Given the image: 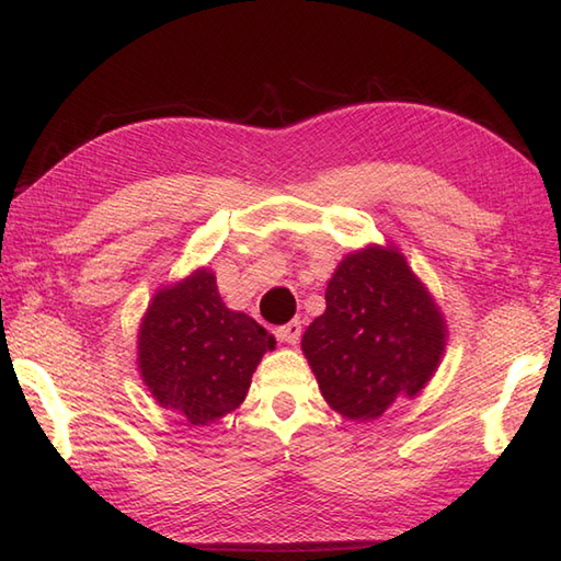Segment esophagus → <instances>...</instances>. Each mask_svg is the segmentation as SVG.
<instances>
[{
	"mask_svg": "<svg viewBox=\"0 0 561 561\" xmlns=\"http://www.w3.org/2000/svg\"><path fill=\"white\" fill-rule=\"evenodd\" d=\"M277 337L282 342L291 344V347H294V344H299V340H301V320H291V323L277 328Z\"/></svg>",
	"mask_w": 561,
	"mask_h": 561,
	"instance_id": "1",
	"label": "esophagus"
}]
</instances>
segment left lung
<instances>
[{
	"instance_id": "1",
	"label": "left lung",
	"mask_w": 561,
	"mask_h": 561,
	"mask_svg": "<svg viewBox=\"0 0 561 561\" xmlns=\"http://www.w3.org/2000/svg\"><path fill=\"white\" fill-rule=\"evenodd\" d=\"M446 337L444 313L404 255L371 243L340 260L301 350L330 408L371 422L398 398L420 396Z\"/></svg>"
}]
</instances>
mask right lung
Listing matches in <instances>:
<instances>
[{
	"label": "right lung",
	"instance_id": "add662e5",
	"mask_svg": "<svg viewBox=\"0 0 561 561\" xmlns=\"http://www.w3.org/2000/svg\"><path fill=\"white\" fill-rule=\"evenodd\" d=\"M274 344L253 318L221 301L214 272L197 267L153 294L137 332V368L161 408L209 426L241 408Z\"/></svg>",
	"mask_w": 561,
	"mask_h": 561
}]
</instances>
